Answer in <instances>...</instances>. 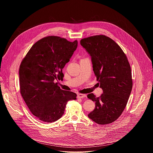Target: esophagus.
Instances as JSON below:
<instances>
[{"instance_id":"1","label":"esophagus","mask_w":153,"mask_h":153,"mask_svg":"<svg viewBox=\"0 0 153 153\" xmlns=\"http://www.w3.org/2000/svg\"><path fill=\"white\" fill-rule=\"evenodd\" d=\"M87 97V96L86 95H84V94H78L77 95V98H79V99H83V98H84V97Z\"/></svg>"}]
</instances>
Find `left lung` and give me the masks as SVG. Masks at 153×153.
Segmentation results:
<instances>
[{
	"instance_id": "8db88e82",
	"label": "left lung",
	"mask_w": 153,
	"mask_h": 153,
	"mask_svg": "<svg viewBox=\"0 0 153 153\" xmlns=\"http://www.w3.org/2000/svg\"><path fill=\"white\" fill-rule=\"evenodd\" d=\"M91 57L93 70L103 94L88 98L95 102V108L88 117L99 124L115 121L125 108L132 87L131 67L121 48L109 37L99 35L80 41Z\"/></svg>"
}]
</instances>
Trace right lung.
I'll list each match as a JSON object with an SVG mask.
<instances>
[{
	"mask_svg": "<svg viewBox=\"0 0 153 153\" xmlns=\"http://www.w3.org/2000/svg\"><path fill=\"white\" fill-rule=\"evenodd\" d=\"M78 42L57 36L45 37L34 44L22 60L19 76L22 97L31 112L46 123L55 122L64 113L67 102L77 95L61 89L55 80L63 79L62 69Z\"/></svg>",
	"mask_w": 153,
	"mask_h": 153,
	"instance_id": "add662e5",
	"label": "right lung"
}]
</instances>
